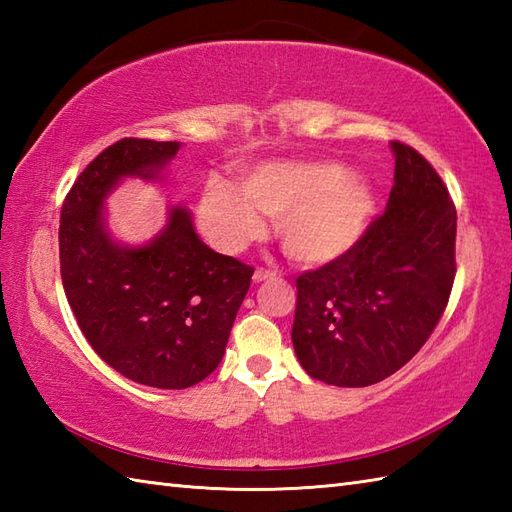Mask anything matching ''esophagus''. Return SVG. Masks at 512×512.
<instances>
[{"label":"esophagus","mask_w":512,"mask_h":512,"mask_svg":"<svg viewBox=\"0 0 512 512\" xmlns=\"http://www.w3.org/2000/svg\"><path fill=\"white\" fill-rule=\"evenodd\" d=\"M277 277V270H266V268H257L255 275H253V281L255 284H262V281H268V279H275Z\"/></svg>","instance_id":"34e87169"}]
</instances>
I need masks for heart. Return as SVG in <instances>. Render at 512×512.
Wrapping results in <instances>:
<instances>
[{"instance_id":"1","label":"heart","mask_w":512,"mask_h":512,"mask_svg":"<svg viewBox=\"0 0 512 512\" xmlns=\"http://www.w3.org/2000/svg\"><path fill=\"white\" fill-rule=\"evenodd\" d=\"M374 187L332 160L268 162L242 180L239 193L209 184L200 224L213 242L237 253L264 237L262 213L277 222L284 253L301 266H325L361 242L374 217Z\"/></svg>"}]
</instances>
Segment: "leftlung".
Here are the masks:
<instances>
[{"label": "left lung", "mask_w": 512, "mask_h": 512, "mask_svg": "<svg viewBox=\"0 0 512 512\" xmlns=\"http://www.w3.org/2000/svg\"><path fill=\"white\" fill-rule=\"evenodd\" d=\"M396 156L387 209L350 253L297 277L292 345L306 372L336 387L380 383L427 343L455 279L458 213L416 149Z\"/></svg>", "instance_id": "8db88e82"}]
</instances>
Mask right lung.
<instances>
[{
  "label": "right lung",
  "instance_id": "obj_1",
  "mask_svg": "<svg viewBox=\"0 0 512 512\" xmlns=\"http://www.w3.org/2000/svg\"><path fill=\"white\" fill-rule=\"evenodd\" d=\"M180 143L121 138L72 184L61 206L65 297L92 350L140 385L184 389L220 365L253 268L198 237L191 213L171 206L145 246L112 242L103 202L123 178L158 180Z\"/></svg>",
  "mask_w": 512,
  "mask_h": 512
}]
</instances>
